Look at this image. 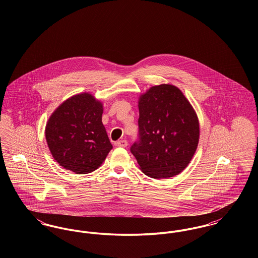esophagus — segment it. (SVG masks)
<instances>
[{"mask_svg":"<svg viewBox=\"0 0 258 258\" xmlns=\"http://www.w3.org/2000/svg\"><path fill=\"white\" fill-rule=\"evenodd\" d=\"M116 146L118 147L125 148L127 146V141L126 140H120L116 143Z\"/></svg>","mask_w":258,"mask_h":258,"instance_id":"obj_1","label":"esophagus"}]
</instances>
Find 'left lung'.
Returning <instances> with one entry per match:
<instances>
[{
    "mask_svg": "<svg viewBox=\"0 0 258 258\" xmlns=\"http://www.w3.org/2000/svg\"><path fill=\"white\" fill-rule=\"evenodd\" d=\"M139 138L131 152L154 179L178 175L194 158L199 142L197 112L171 84L151 87L138 98Z\"/></svg>",
    "mask_w": 258,
    "mask_h": 258,
    "instance_id": "8db88e82",
    "label": "left lung"
}]
</instances>
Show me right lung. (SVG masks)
Masks as SVG:
<instances>
[{
    "label": "right lung",
    "instance_id": "obj_1",
    "mask_svg": "<svg viewBox=\"0 0 258 258\" xmlns=\"http://www.w3.org/2000/svg\"><path fill=\"white\" fill-rule=\"evenodd\" d=\"M103 104L90 93L66 99L51 114L45 138L53 159L76 174L95 171L112 149L101 121Z\"/></svg>",
    "mask_w": 258,
    "mask_h": 258
}]
</instances>
